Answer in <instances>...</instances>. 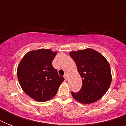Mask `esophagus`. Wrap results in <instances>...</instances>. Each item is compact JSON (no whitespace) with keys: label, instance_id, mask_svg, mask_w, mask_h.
<instances>
[{"label":"esophagus","instance_id":"1","mask_svg":"<svg viewBox=\"0 0 126 126\" xmlns=\"http://www.w3.org/2000/svg\"><path fill=\"white\" fill-rule=\"evenodd\" d=\"M64 78H65V80L67 81L68 80V78H69V74L68 73H66L65 75V76H64Z\"/></svg>","mask_w":126,"mask_h":126}]
</instances>
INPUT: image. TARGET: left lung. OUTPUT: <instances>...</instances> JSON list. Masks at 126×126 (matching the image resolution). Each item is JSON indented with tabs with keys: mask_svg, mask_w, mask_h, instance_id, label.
I'll use <instances>...</instances> for the list:
<instances>
[{
	"mask_svg": "<svg viewBox=\"0 0 126 126\" xmlns=\"http://www.w3.org/2000/svg\"><path fill=\"white\" fill-rule=\"evenodd\" d=\"M82 79V86L73 97L82 104L97 101L109 90L112 81L109 63L99 52L87 48L69 52Z\"/></svg>",
	"mask_w": 126,
	"mask_h": 126,
	"instance_id": "left-lung-1",
	"label": "left lung"
}]
</instances>
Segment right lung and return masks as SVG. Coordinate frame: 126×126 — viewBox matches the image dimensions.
Here are the masks:
<instances>
[{
	"instance_id": "obj_1",
	"label": "right lung",
	"mask_w": 126,
	"mask_h": 126,
	"mask_svg": "<svg viewBox=\"0 0 126 126\" xmlns=\"http://www.w3.org/2000/svg\"><path fill=\"white\" fill-rule=\"evenodd\" d=\"M57 51L39 49L29 51L19 62L17 69L19 82L25 94L36 101L44 102L55 97L64 81L52 61Z\"/></svg>"
}]
</instances>
